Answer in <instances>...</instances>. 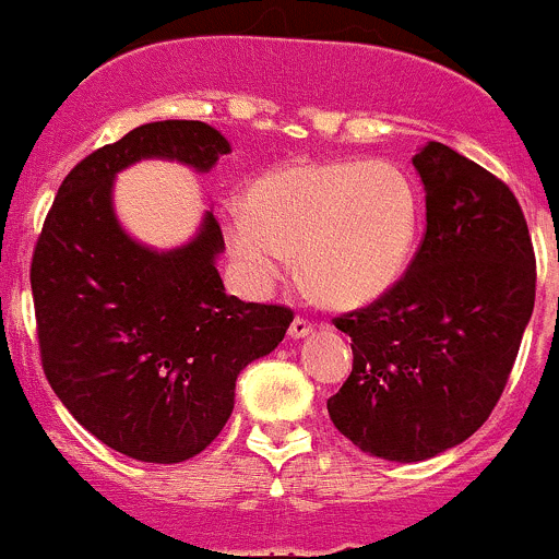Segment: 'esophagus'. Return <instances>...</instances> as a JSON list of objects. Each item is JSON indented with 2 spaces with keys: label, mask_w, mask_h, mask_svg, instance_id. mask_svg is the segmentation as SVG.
Listing matches in <instances>:
<instances>
[{
  "label": "esophagus",
  "mask_w": 559,
  "mask_h": 559,
  "mask_svg": "<svg viewBox=\"0 0 559 559\" xmlns=\"http://www.w3.org/2000/svg\"><path fill=\"white\" fill-rule=\"evenodd\" d=\"M308 333H313V322H311V319H306V317H295V319H292V324H289V335H292V338H306Z\"/></svg>",
  "instance_id": "34e87169"
}]
</instances>
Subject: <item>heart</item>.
<instances>
[{
    "label": "heart",
    "instance_id": "obj_1",
    "mask_svg": "<svg viewBox=\"0 0 559 559\" xmlns=\"http://www.w3.org/2000/svg\"><path fill=\"white\" fill-rule=\"evenodd\" d=\"M420 226V199L384 160L289 164L264 175L246 213L226 221V246L253 286L278 281L297 253L302 284L328 306L384 295L404 273Z\"/></svg>",
    "mask_w": 559,
    "mask_h": 559
}]
</instances>
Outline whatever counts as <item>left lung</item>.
Wrapping results in <instances>:
<instances>
[{
	"label": "left lung",
	"mask_w": 559,
	"mask_h": 559,
	"mask_svg": "<svg viewBox=\"0 0 559 559\" xmlns=\"http://www.w3.org/2000/svg\"><path fill=\"white\" fill-rule=\"evenodd\" d=\"M412 164L424 240L384 295L333 319L355 360L330 420L390 462L437 456L489 420L535 306L533 240L511 188L440 142Z\"/></svg>",
	"instance_id": "left-lung-1"
}]
</instances>
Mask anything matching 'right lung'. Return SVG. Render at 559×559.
Here are the masks:
<instances>
[{
	"label": "right lung",
	"instance_id": "right-lung-1",
	"mask_svg": "<svg viewBox=\"0 0 559 559\" xmlns=\"http://www.w3.org/2000/svg\"><path fill=\"white\" fill-rule=\"evenodd\" d=\"M229 142L197 119L124 133L70 169L32 253L43 371L92 437L139 462L202 453L235 409L237 373L284 341L292 308L226 295L213 213L197 240L150 251L119 229L111 180L142 158L213 169Z\"/></svg>",
	"mask_w": 559,
	"mask_h": 559
}]
</instances>
